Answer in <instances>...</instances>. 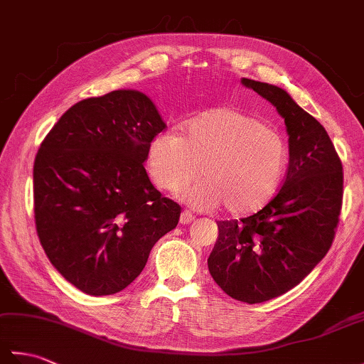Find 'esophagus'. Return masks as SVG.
Returning a JSON list of instances; mask_svg holds the SVG:
<instances>
[{
  "instance_id": "34e87169",
  "label": "esophagus",
  "mask_w": 364,
  "mask_h": 364,
  "mask_svg": "<svg viewBox=\"0 0 364 364\" xmlns=\"http://www.w3.org/2000/svg\"><path fill=\"white\" fill-rule=\"evenodd\" d=\"M194 220H196V215L192 214V213H189V211H183L181 215H180V223H181V225H189V223L194 222Z\"/></svg>"
}]
</instances>
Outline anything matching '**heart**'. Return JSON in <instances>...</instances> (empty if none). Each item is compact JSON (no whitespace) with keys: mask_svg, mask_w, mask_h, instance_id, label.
<instances>
[{"mask_svg":"<svg viewBox=\"0 0 364 364\" xmlns=\"http://www.w3.org/2000/svg\"><path fill=\"white\" fill-rule=\"evenodd\" d=\"M289 150L275 127L236 107H218L189 122L184 134L161 133L149 145L146 172L162 191H184L197 210L222 203L230 214H250L280 189Z\"/></svg>","mask_w":364,"mask_h":364,"instance_id":"heart-1","label":"heart"}]
</instances>
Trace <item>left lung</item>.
Returning a JSON list of instances; mask_svg holds the SVG:
<instances>
[{
	"instance_id": "left-lung-1",
	"label": "left lung",
	"mask_w": 364,
	"mask_h": 364,
	"mask_svg": "<svg viewBox=\"0 0 364 364\" xmlns=\"http://www.w3.org/2000/svg\"><path fill=\"white\" fill-rule=\"evenodd\" d=\"M277 107L289 139L283 186L249 218L218 222L208 269L223 292L261 304L288 292L326 257L343 203V164L326 128L282 87L241 80Z\"/></svg>"
}]
</instances>
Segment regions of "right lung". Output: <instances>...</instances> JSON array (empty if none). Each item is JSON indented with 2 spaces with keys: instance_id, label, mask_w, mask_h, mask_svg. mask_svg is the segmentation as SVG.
I'll return each instance as SVG.
<instances>
[{
  "instance_id": "obj_1",
  "label": "right lung",
  "mask_w": 364,
  "mask_h": 364,
  "mask_svg": "<svg viewBox=\"0 0 364 364\" xmlns=\"http://www.w3.org/2000/svg\"><path fill=\"white\" fill-rule=\"evenodd\" d=\"M156 106L120 89L73 105L34 161V218L58 272L89 296L133 283L181 208L145 172L151 139L166 129Z\"/></svg>"
}]
</instances>
